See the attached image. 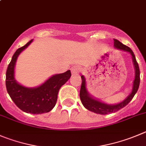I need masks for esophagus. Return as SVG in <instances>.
Masks as SVG:
<instances>
[{"label": "esophagus", "instance_id": "obj_1", "mask_svg": "<svg viewBox=\"0 0 146 146\" xmlns=\"http://www.w3.org/2000/svg\"><path fill=\"white\" fill-rule=\"evenodd\" d=\"M81 68L78 66H73L71 68V73L72 75H73V76L76 74H78L81 72Z\"/></svg>", "mask_w": 146, "mask_h": 146}]
</instances>
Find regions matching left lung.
Returning a JSON list of instances; mask_svg holds the SVG:
<instances>
[{
	"label": "left lung",
	"mask_w": 146,
	"mask_h": 146,
	"mask_svg": "<svg viewBox=\"0 0 146 146\" xmlns=\"http://www.w3.org/2000/svg\"><path fill=\"white\" fill-rule=\"evenodd\" d=\"M114 47L117 50H122V51L127 52L130 53L133 59V65L135 68V79L133 81V90H132L130 94L123 100L122 102H119L116 104H108L104 102H102L98 99H94L93 96L89 94L86 89V78L84 76H81V79H82V84H81V90H80V99L83 105L84 106L86 109H87L89 111L92 112L96 113L99 114H107L110 113L115 112V111H119L122 108L125 107L129 102L133 99L135 94L137 93L138 90L139 85H140V69H139L138 64L136 61L135 57L133 53V50L127 46L125 45L122 43H121L119 41L114 39Z\"/></svg>",
	"instance_id": "1"
}]
</instances>
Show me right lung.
<instances>
[{"mask_svg":"<svg viewBox=\"0 0 146 146\" xmlns=\"http://www.w3.org/2000/svg\"><path fill=\"white\" fill-rule=\"evenodd\" d=\"M30 40L18 49L12 57L5 75V86L9 96L20 110L27 113L41 114L51 111L56 104L60 88L71 76L70 70L53 75L42 85L28 88L19 84L14 77L16 60L20 53L32 42Z\"/></svg>","mask_w":146,"mask_h":146,"instance_id":"obj_1","label":"right lung"}]
</instances>
